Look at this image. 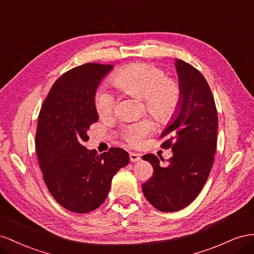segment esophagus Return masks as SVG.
Returning <instances> with one entry per match:
<instances>
[{"instance_id": "esophagus-1", "label": "esophagus", "mask_w": 254, "mask_h": 254, "mask_svg": "<svg viewBox=\"0 0 254 254\" xmlns=\"http://www.w3.org/2000/svg\"><path fill=\"white\" fill-rule=\"evenodd\" d=\"M140 154L139 153H134V152H131L129 153V161L131 162H138L140 161Z\"/></svg>"}]
</instances>
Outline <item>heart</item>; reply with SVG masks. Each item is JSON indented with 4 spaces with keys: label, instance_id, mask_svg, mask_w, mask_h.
Returning <instances> with one entry per match:
<instances>
[{
    "label": "heart",
    "instance_id": "1",
    "mask_svg": "<svg viewBox=\"0 0 254 254\" xmlns=\"http://www.w3.org/2000/svg\"><path fill=\"white\" fill-rule=\"evenodd\" d=\"M112 83L127 96L142 98L147 111L162 123L175 119L183 99L182 86L175 78L154 64L135 63L118 69L112 75ZM116 99L106 88H100L95 95V107L101 117L111 115ZM153 125L149 119L129 123L122 128V137L131 146H140Z\"/></svg>",
    "mask_w": 254,
    "mask_h": 254
}]
</instances>
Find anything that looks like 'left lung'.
Returning <instances> with one entry per match:
<instances>
[{
	"mask_svg": "<svg viewBox=\"0 0 254 254\" xmlns=\"http://www.w3.org/2000/svg\"><path fill=\"white\" fill-rule=\"evenodd\" d=\"M176 68L182 104L161 135L163 148H171L173 155L166 167L154 154L142 156L153 167V177L142 184V192L161 212L180 211L197 198L211 172L217 147L218 117L206 79L181 60L176 61Z\"/></svg>",
	"mask_w": 254,
	"mask_h": 254,
	"instance_id": "left-lung-1",
	"label": "left lung"
}]
</instances>
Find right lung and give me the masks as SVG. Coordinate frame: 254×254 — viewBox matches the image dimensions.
Returning <instances> with one entry per match:
<instances>
[{"instance_id":"1","label":"right lung","mask_w":254,"mask_h":254,"mask_svg":"<svg viewBox=\"0 0 254 254\" xmlns=\"http://www.w3.org/2000/svg\"><path fill=\"white\" fill-rule=\"evenodd\" d=\"M112 64L89 63L64 73L50 89L38 116L36 151L52 197L70 212L89 213L105 201L112 180L128 153L111 148L98 154L84 142L99 120L95 95Z\"/></svg>"}]
</instances>
